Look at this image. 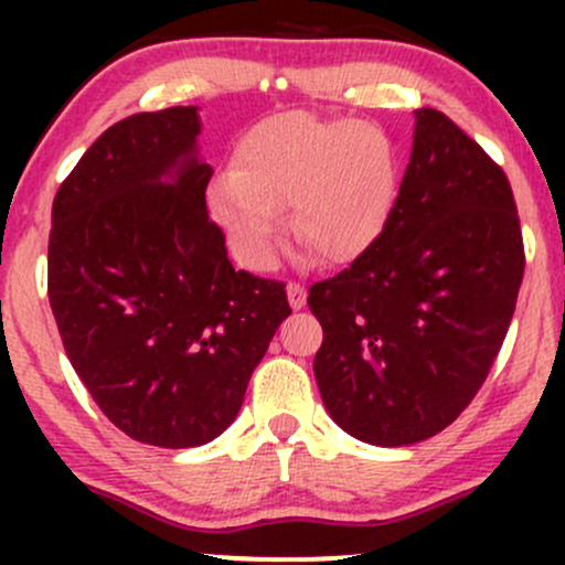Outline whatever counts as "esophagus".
Masks as SVG:
<instances>
[{
  "label": "esophagus",
  "mask_w": 565,
  "mask_h": 565,
  "mask_svg": "<svg viewBox=\"0 0 565 565\" xmlns=\"http://www.w3.org/2000/svg\"><path fill=\"white\" fill-rule=\"evenodd\" d=\"M287 297H289L291 308L300 310V308H305V300H308V291H305L300 281H289L287 284Z\"/></svg>",
  "instance_id": "34e87169"
}]
</instances>
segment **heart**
Returning a JSON list of instances; mask_svg holds the SVG:
<instances>
[{
  "label": "heart",
  "mask_w": 565,
  "mask_h": 565,
  "mask_svg": "<svg viewBox=\"0 0 565 565\" xmlns=\"http://www.w3.org/2000/svg\"><path fill=\"white\" fill-rule=\"evenodd\" d=\"M401 153L385 129L353 119L278 114L244 135L236 167L212 180L206 204L233 255L270 268L291 204V231L323 263L361 257L391 223Z\"/></svg>",
  "instance_id": "1"
}]
</instances>
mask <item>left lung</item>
Segmentation results:
<instances>
[{
    "mask_svg": "<svg viewBox=\"0 0 565 565\" xmlns=\"http://www.w3.org/2000/svg\"><path fill=\"white\" fill-rule=\"evenodd\" d=\"M523 265L508 174L449 116L419 108L387 228L350 268L310 287L329 417L374 446L449 427L494 366Z\"/></svg>",
    "mask_w": 565,
    "mask_h": 565,
    "instance_id": "8db88e82",
    "label": "left lung"
}]
</instances>
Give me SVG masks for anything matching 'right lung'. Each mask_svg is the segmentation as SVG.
<instances>
[{"instance_id":"1","label":"right lung","mask_w":565,"mask_h":565,"mask_svg":"<svg viewBox=\"0 0 565 565\" xmlns=\"http://www.w3.org/2000/svg\"><path fill=\"white\" fill-rule=\"evenodd\" d=\"M196 106L132 114L57 188L47 295L71 366L142 444H210L291 313L281 281L236 270L206 212Z\"/></svg>"}]
</instances>
